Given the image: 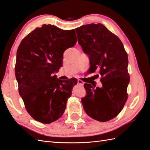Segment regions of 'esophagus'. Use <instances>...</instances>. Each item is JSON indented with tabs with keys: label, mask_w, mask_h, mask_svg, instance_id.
Listing matches in <instances>:
<instances>
[{
	"label": "esophagus",
	"mask_w": 150,
	"mask_h": 150,
	"mask_svg": "<svg viewBox=\"0 0 150 150\" xmlns=\"http://www.w3.org/2000/svg\"><path fill=\"white\" fill-rule=\"evenodd\" d=\"M78 84H79L80 86H83L84 82L81 80H78Z\"/></svg>",
	"instance_id": "esophagus-1"
}]
</instances>
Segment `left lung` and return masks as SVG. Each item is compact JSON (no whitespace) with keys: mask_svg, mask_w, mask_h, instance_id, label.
I'll return each instance as SVG.
<instances>
[{"mask_svg":"<svg viewBox=\"0 0 150 150\" xmlns=\"http://www.w3.org/2000/svg\"><path fill=\"white\" fill-rule=\"evenodd\" d=\"M75 31L89 56L91 71L99 69L101 76L100 87L84 84L87 95L81 100L83 108L94 120L109 121L120 113L127 99L128 55L120 38L101 23L83 25Z\"/></svg>","mask_w":150,"mask_h":150,"instance_id":"8db88e82","label":"left lung"}]
</instances>
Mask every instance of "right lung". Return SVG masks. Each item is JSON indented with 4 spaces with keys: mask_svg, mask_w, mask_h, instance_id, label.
Returning a JSON list of instances; mask_svg holds the SVG:
<instances>
[{
    "mask_svg": "<svg viewBox=\"0 0 150 150\" xmlns=\"http://www.w3.org/2000/svg\"><path fill=\"white\" fill-rule=\"evenodd\" d=\"M76 42L75 30L52 25L37 28L22 40L17 50L15 75L19 94L35 120L50 124L62 116L77 79H57L63 53Z\"/></svg>",
    "mask_w": 150,
    "mask_h": 150,
    "instance_id": "right-lung-1",
    "label": "right lung"
}]
</instances>
